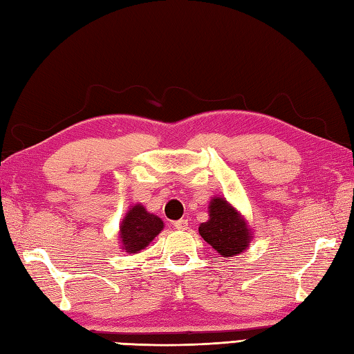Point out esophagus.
Returning <instances> with one entry per match:
<instances>
[{
  "label": "esophagus",
  "mask_w": 354,
  "mask_h": 354,
  "mask_svg": "<svg viewBox=\"0 0 354 354\" xmlns=\"http://www.w3.org/2000/svg\"><path fill=\"white\" fill-rule=\"evenodd\" d=\"M174 228H176V230H180V231L188 230V220H186V218L177 220V222H174Z\"/></svg>",
  "instance_id": "obj_1"
}]
</instances>
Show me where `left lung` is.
<instances>
[{"instance_id":"8db88e82","label":"left lung","mask_w":354,"mask_h":354,"mask_svg":"<svg viewBox=\"0 0 354 354\" xmlns=\"http://www.w3.org/2000/svg\"><path fill=\"white\" fill-rule=\"evenodd\" d=\"M200 236L220 256H234L246 250L250 243V230L245 220L223 198H212L209 205V220L198 226Z\"/></svg>"}]
</instances>
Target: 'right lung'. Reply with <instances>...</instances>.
<instances>
[{
	"instance_id": "1",
	"label": "right lung",
	"mask_w": 354,
	"mask_h": 354,
	"mask_svg": "<svg viewBox=\"0 0 354 354\" xmlns=\"http://www.w3.org/2000/svg\"><path fill=\"white\" fill-rule=\"evenodd\" d=\"M162 228L163 222L157 216L149 214L142 205L132 206L120 226L123 250L134 254V252L146 248Z\"/></svg>"
}]
</instances>
